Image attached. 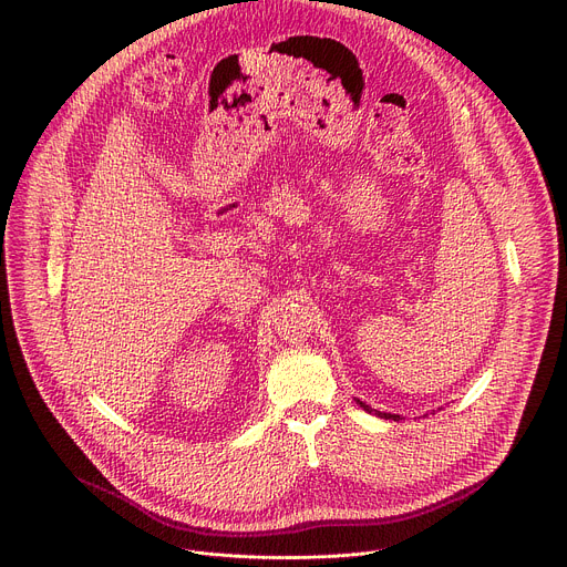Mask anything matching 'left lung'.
Wrapping results in <instances>:
<instances>
[{
  "label": "left lung",
  "mask_w": 567,
  "mask_h": 567,
  "mask_svg": "<svg viewBox=\"0 0 567 567\" xmlns=\"http://www.w3.org/2000/svg\"><path fill=\"white\" fill-rule=\"evenodd\" d=\"M357 403H359V406H361L363 411H368V413H377V415H379V417H383V420H394V422H399V420H401L399 415H390V413H379V411H372L370 406H365V403H363V401H359V399H357Z\"/></svg>",
  "instance_id": "8db88e82"
}]
</instances>
